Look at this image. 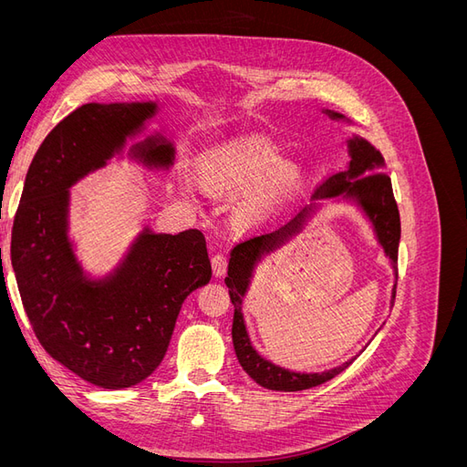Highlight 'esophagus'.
Returning a JSON list of instances; mask_svg holds the SVG:
<instances>
[{
	"label": "esophagus",
	"instance_id": "esophagus-1",
	"mask_svg": "<svg viewBox=\"0 0 467 467\" xmlns=\"http://www.w3.org/2000/svg\"><path fill=\"white\" fill-rule=\"evenodd\" d=\"M212 271H214V276L218 278L228 271V257H225L223 253H216V255L212 257Z\"/></svg>",
	"mask_w": 467,
	"mask_h": 467
}]
</instances>
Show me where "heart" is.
<instances>
[{
  "label": "heart",
  "mask_w": 467,
  "mask_h": 467,
  "mask_svg": "<svg viewBox=\"0 0 467 467\" xmlns=\"http://www.w3.org/2000/svg\"><path fill=\"white\" fill-rule=\"evenodd\" d=\"M199 177L212 194L245 191L234 204L237 225H253L290 202L302 189V169L282 161V151L259 136L230 140L206 151L199 161Z\"/></svg>",
  "instance_id": "1"
}]
</instances>
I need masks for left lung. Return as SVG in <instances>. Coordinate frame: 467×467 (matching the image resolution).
<instances>
[{
  "label": "left lung",
  "mask_w": 467,
  "mask_h": 467,
  "mask_svg": "<svg viewBox=\"0 0 467 467\" xmlns=\"http://www.w3.org/2000/svg\"><path fill=\"white\" fill-rule=\"evenodd\" d=\"M333 119H343L338 112L327 110ZM348 151H350V163L347 169L338 173L325 177L321 185L316 191V199H327V196L345 194L355 199L357 204L366 212V216L374 223V230L378 235V242L384 247L386 255L391 259V265L398 275V251H400V237H401V222H400V210L398 202L393 199L391 179L384 171V158L378 150H374L366 140L352 138L348 140ZM307 216V210L300 212L292 222H288L285 228L278 232L265 234V235H249L242 242L235 244L232 249V257L228 265V276H225V285L230 288V300L234 304V325H232V338L234 348L239 364L244 370L257 381L259 386L276 389V391H300L307 388H316L325 384L337 374H341L347 366L352 362H345L327 372L317 374H300L290 372L286 368L265 360L257 355V350L251 347L247 337V329L242 316V302L244 296L249 288V278L253 275V268L263 253L276 249L286 242L290 235L302 230V223ZM393 300H395V286H393Z\"/></svg>",
  "instance_id": "1"
}]
</instances>
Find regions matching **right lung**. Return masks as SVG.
Segmentation results:
<instances>
[{
    "mask_svg": "<svg viewBox=\"0 0 467 467\" xmlns=\"http://www.w3.org/2000/svg\"><path fill=\"white\" fill-rule=\"evenodd\" d=\"M153 112L155 103H88L69 112L35 153L13 220L11 265L38 343L107 389L136 386L158 368L182 302L212 276L199 230L173 235L146 228L103 280L83 276L67 239V189L103 167ZM134 153L148 165L173 163L163 140L150 138Z\"/></svg>",
    "mask_w": 467,
    "mask_h": 467,
    "instance_id": "obj_1",
    "label": "right lung"
}]
</instances>
